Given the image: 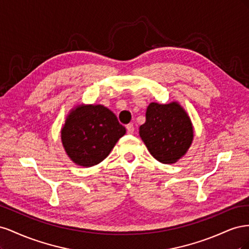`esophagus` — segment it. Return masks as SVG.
<instances>
[{"instance_id":"esophagus-1","label":"esophagus","mask_w":249,"mask_h":249,"mask_svg":"<svg viewBox=\"0 0 249 249\" xmlns=\"http://www.w3.org/2000/svg\"><path fill=\"white\" fill-rule=\"evenodd\" d=\"M126 132H127V134H133L134 133V125L132 124H129L126 125Z\"/></svg>"}]
</instances>
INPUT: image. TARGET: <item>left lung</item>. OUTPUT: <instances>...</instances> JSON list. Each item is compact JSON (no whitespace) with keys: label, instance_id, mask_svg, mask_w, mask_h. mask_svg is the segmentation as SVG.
Listing matches in <instances>:
<instances>
[{"label":"left lung","instance_id":"1","mask_svg":"<svg viewBox=\"0 0 249 249\" xmlns=\"http://www.w3.org/2000/svg\"><path fill=\"white\" fill-rule=\"evenodd\" d=\"M145 117L139 135L148 152L163 164L176 163L187 153L193 140V126L187 112L178 102L150 103Z\"/></svg>","mask_w":249,"mask_h":249}]
</instances>
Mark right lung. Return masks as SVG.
Here are the masks:
<instances>
[{"label": "right lung", "mask_w": 249, "mask_h": 249, "mask_svg": "<svg viewBox=\"0 0 249 249\" xmlns=\"http://www.w3.org/2000/svg\"><path fill=\"white\" fill-rule=\"evenodd\" d=\"M125 127L103 105H79L71 110L61 130V141L71 160L91 167L106 159Z\"/></svg>", "instance_id": "add662e5"}]
</instances>
